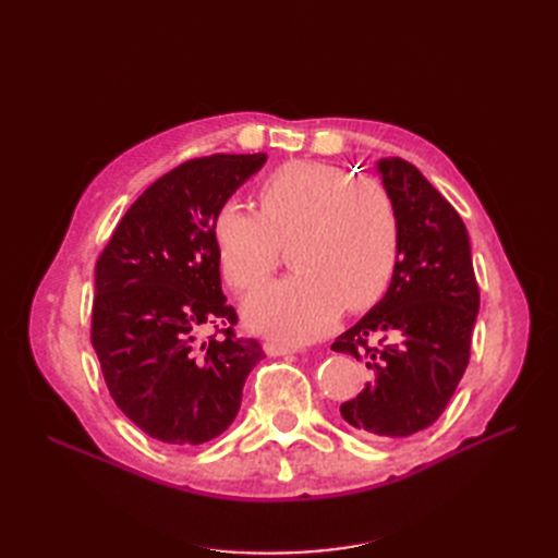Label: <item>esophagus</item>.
Returning <instances> with one entry per match:
<instances>
[{
	"instance_id": "obj_1",
	"label": "esophagus",
	"mask_w": 558,
	"mask_h": 558,
	"mask_svg": "<svg viewBox=\"0 0 558 558\" xmlns=\"http://www.w3.org/2000/svg\"><path fill=\"white\" fill-rule=\"evenodd\" d=\"M298 347L291 344H281V342H267L265 344V353L267 356H291V353H298Z\"/></svg>"
}]
</instances>
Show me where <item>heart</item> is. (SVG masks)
<instances>
[{
    "label": "heart",
    "mask_w": 558,
    "mask_h": 558,
    "mask_svg": "<svg viewBox=\"0 0 558 558\" xmlns=\"http://www.w3.org/2000/svg\"><path fill=\"white\" fill-rule=\"evenodd\" d=\"M260 214L230 199L214 218V244L226 281L251 293L272 275L289 246L298 275L251 295L253 330L281 342H310L347 310L373 307L391 283L400 256V223L391 193L377 179L340 165L293 160L258 189Z\"/></svg>",
    "instance_id": "b5f03b06"
}]
</instances>
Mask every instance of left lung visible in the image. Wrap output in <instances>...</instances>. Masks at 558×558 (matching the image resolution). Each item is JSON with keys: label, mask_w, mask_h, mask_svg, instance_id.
<instances>
[{"label": "left lung", "mask_w": 558, "mask_h": 558, "mask_svg": "<svg viewBox=\"0 0 558 558\" xmlns=\"http://www.w3.org/2000/svg\"><path fill=\"white\" fill-rule=\"evenodd\" d=\"M377 170L396 202L400 256L386 295L332 342L369 369L340 412L365 437H410L440 418L465 373L480 286L459 211L412 162L381 158Z\"/></svg>", "instance_id": "left-lung-1"}]
</instances>
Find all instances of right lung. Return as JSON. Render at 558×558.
Listing matches in <instances>:
<instances>
[{"instance_id": "add662e5", "label": "right lung", "mask_w": 558, "mask_h": 558, "mask_svg": "<svg viewBox=\"0 0 558 558\" xmlns=\"http://www.w3.org/2000/svg\"><path fill=\"white\" fill-rule=\"evenodd\" d=\"M265 154L185 160L137 197L95 265L90 340L113 402L146 435L191 447L221 435L265 351L234 335L214 218ZM219 335L207 343L198 330ZM216 331V332H217ZM215 332V333H216Z\"/></svg>"}]
</instances>
